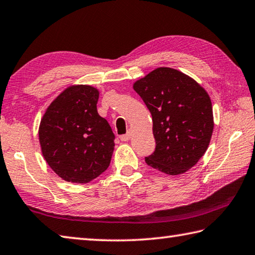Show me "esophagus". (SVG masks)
Wrapping results in <instances>:
<instances>
[{
    "label": "esophagus",
    "mask_w": 255,
    "mask_h": 255,
    "mask_svg": "<svg viewBox=\"0 0 255 255\" xmlns=\"http://www.w3.org/2000/svg\"><path fill=\"white\" fill-rule=\"evenodd\" d=\"M130 136H131L130 131H128L127 133H125V135H122L119 138H120V140H122V141H128L129 139H130Z\"/></svg>",
    "instance_id": "esophagus-1"
}]
</instances>
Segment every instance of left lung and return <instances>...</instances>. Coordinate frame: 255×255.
Returning <instances> with one entry per match:
<instances>
[{"instance_id":"obj_1","label":"left lung","mask_w":255,"mask_h":255,"mask_svg":"<svg viewBox=\"0 0 255 255\" xmlns=\"http://www.w3.org/2000/svg\"><path fill=\"white\" fill-rule=\"evenodd\" d=\"M152 117L156 140L146 164L168 175L191 169L205 154L214 122L210 96L185 73L157 68L133 83Z\"/></svg>"}]
</instances>
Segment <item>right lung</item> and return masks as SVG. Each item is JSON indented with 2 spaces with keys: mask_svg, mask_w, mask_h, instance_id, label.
<instances>
[{
  "mask_svg": "<svg viewBox=\"0 0 255 255\" xmlns=\"http://www.w3.org/2000/svg\"><path fill=\"white\" fill-rule=\"evenodd\" d=\"M98 98L94 87H69L41 120L39 140L44 159L67 182L89 183L110 165L115 133L97 112Z\"/></svg>",
  "mask_w": 255,
  "mask_h": 255,
  "instance_id": "1",
  "label": "right lung"
}]
</instances>
